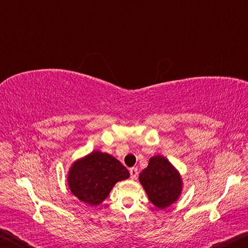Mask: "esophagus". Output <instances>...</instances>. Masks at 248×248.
<instances>
[{"instance_id": "obj_1", "label": "esophagus", "mask_w": 248, "mask_h": 248, "mask_svg": "<svg viewBox=\"0 0 248 248\" xmlns=\"http://www.w3.org/2000/svg\"><path fill=\"white\" fill-rule=\"evenodd\" d=\"M130 171V177H131V179H136L138 177V169H136V167H131V169L129 170Z\"/></svg>"}]
</instances>
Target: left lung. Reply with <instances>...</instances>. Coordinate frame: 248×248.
<instances>
[{"label":"left lung","mask_w":248,"mask_h":248,"mask_svg":"<svg viewBox=\"0 0 248 248\" xmlns=\"http://www.w3.org/2000/svg\"><path fill=\"white\" fill-rule=\"evenodd\" d=\"M139 180L155 207L165 209L179 198L183 189L178 170L162 155L151 157L149 165L141 171Z\"/></svg>","instance_id":"1"}]
</instances>
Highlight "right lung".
<instances>
[{
  "label": "right lung",
  "mask_w": 248,
  "mask_h": 248,
  "mask_svg": "<svg viewBox=\"0 0 248 248\" xmlns=\"http://www.w3.org/2000/svg\"><path fill=\"white\" fill-rule=\"evenodd\" d=\"M129 175L118 159L94 151L73 163L68 174V184L78 199L97 205L107 198L116 183L129 178Z\"/></svg>",
  "instance_id": "add662e5"
}]
</instances>
